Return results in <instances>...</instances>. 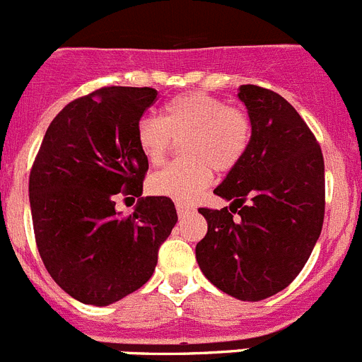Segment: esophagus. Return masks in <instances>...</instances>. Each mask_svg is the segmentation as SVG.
<instances>
[{"mask_svg": "<svg viewBox=\"0 0 362 362\" xmlns=\"http://www.w3.org/2000/svg\"><path fill=\"white\" fill-rule=\"evenodd\" d=\"M191 211H193V205L185 204V202H177V213L180 218L185 216L187 213H191Z\"/></svg>", "mask_w": 362, "mask_h": 362, "instance_id": "34e87169", "label": "esophagus"}]
</instances>
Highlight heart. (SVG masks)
Returning a JSON list of instances; mask_svg holds the SVG:
<instances>
[{"label":"heart","instance_id":"1","mask_svg":"<svg viewBox=\"0 0 362 362\" xmlns=\"http://www.w3.org/2000/svg\"><path fill=\"white\" fill-rule=\"evenodd\" d=\"M250 120L236 106L204 92L178 93L162 108L160 119L146 115L136 124V144L151 165H160L182 139L185 158L169 164L149 178L158 197L191 200L211 184L214 169L227 173L245 157L250 144Z\"/></svg>","mask_w":362,"mask_h":362}]
</instances>
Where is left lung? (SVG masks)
Listing matches in <instances>:
<instances>
[{"instance_id":"left-lung-1","label":"left lung","mask_w":362,"mask_h":362,"mask_svg":"<svg viewBox=\"0 0 362 362\" xmlns=\"http://www.w3.org/2000/svg\"><path fill=\"white\" fill-rule=\"evenodd\" d=\"M238 97L249 113L250 144L214 189L233 204L198 209L207 234L197 262L221 292L259 301L291 285L310 258L323 229L325 160L307 122L279 93L243 84Z\"/></svg>"}]
</instances>
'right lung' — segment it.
I'll return each mask as SVG.
<instances>
[{
    "mask_svg": "<svg viewBox=\"0 0 362 362\" xmlns=\"http://www.w3.org/2000/svg\"><path fill=\"white\" fill-rule=\"evenodd\" d=\"M153 88L106 86L66 104L50 122L30 171L32 223L48 274L66 294L106 307L141 288L177 223L168 197H144L129 216L115 194L141 197L148 160L136 124Z\"/></svg>",
    "mask_w": 362,
    "mask_h": 362,
    "instance_id": "right-lung-1",
    "label": "right lung"
}]
</instances>
